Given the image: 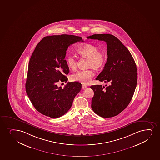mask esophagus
Returning a JSON list of instances; mask_svg holds the SVG:
<instances>
[{"label":"esophagus","instance_id":"esophagus-1","mask_svg":"<svg viewBox=\"0 0 160 160\" xmlns=\"http://www.w3.org/2000/svg\"><path fill=\"white\" fill-rule=\"evenodd\" d=\"M87 87V86L86 85H82V89H85Z\"/></svg>","mask_w":160,"mask_h":160}]
</instances>
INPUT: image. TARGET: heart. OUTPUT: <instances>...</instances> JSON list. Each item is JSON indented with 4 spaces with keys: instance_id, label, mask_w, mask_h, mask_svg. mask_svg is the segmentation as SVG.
<instances>
[{
    "instance_id": "obj_1",
    "label": "heart",
    "mask_w": 160,
    "mask_h": 160,
    "mask_svg": "<svg viewBox=\"0 0 160 160\" xmlns=\"http://www.w3.org/2000/svg\"><path fill=\"white\" fill-rule=\"evenodd\" d=\"M77 52L80 56L88 58V66L95 70H99L104 65L107 60V55L104 51L99 50V48L94 44H87L78 49ZM68 68L74 70L77 65V59L72 56H68L66 58ZM94 75L92 70H80L76 72L71 77L73 81H79L83 84L90 82Z\"/></svg>"
}]
</instances>
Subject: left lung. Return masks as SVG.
<instances>
[{
	"instance_id": "left-lung-1",
	"label": "left lung",
	"mask_w": 160,
	"mask_h": 160,
	"mask_svg": "<svg viewBox=\"0 0 160 160\" xmlns=\"http://www.w3.org/2000/svg\"><path fill=\"white\" fill-rule=\"evenodd\" d=\"M87 38L106 42L107 61L96 80L110 83L106 87H90L94 92L92 108L103 118L116 116L128 107L133 96L137 84L136 64L129 50L112 35L94 34Z\"/></svg>"
}]
</instances>
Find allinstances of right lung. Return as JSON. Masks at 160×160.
Segmentation results:
<instances>
[{
	"label": "right lung",
	"instance_id": "obj_1",
	"mask_svg": "<svg viewBox=\"0 0 160 160\" xmlns=\"http://www.w3.org/2000/svg\"><path fill=\"white\" fill-rule=\"evenodd\" d=\"M80 41L83 42L81 37L64 34L46 36L36 45L29 62L26 90L42 114L52 118L62 116L81 90V84L77 81L68 82L64 88L57 86L59 81H68L67 49Z\"/></svg>",
	"mask_w": 160,
	"mask_h": 160
}]
</instances>
